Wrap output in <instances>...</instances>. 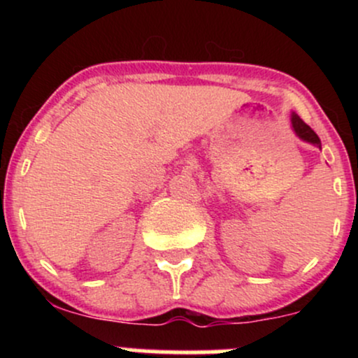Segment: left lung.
I'll use <instances>...</instances> for the list:
<instances>
[{"label": "left lung", "instance_id": "1", "mask_svg": "<svg viewBox=\"0 0 358 358\" xmlns=\"http://www.w3.org/2000/svg\"><path fill=\"white\" fill-rule=\"evenodd\" d=\"M291 126H293L294 133H296V136L299 139H303V141L311 143V145L322 148V141H320L318 134H316L315 131L311 129V127L308 126L306 122L298 116V114H294V113L291 114Z\"/></svg>", "mask_w": 358, "mask_h": 358}]
</instances>
